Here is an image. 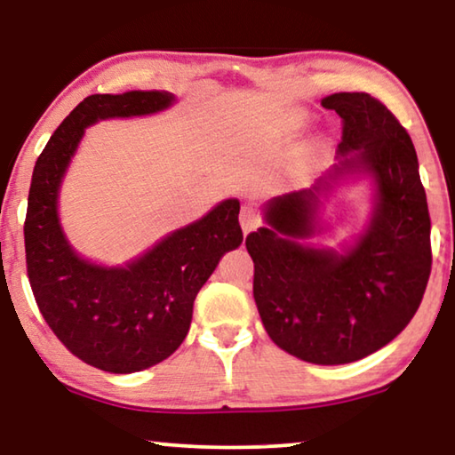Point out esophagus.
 <instances>
[{
  "label": "esophagus",
  "mask_w": 455,
  "mask_h": 455,
  "mask_svg": "<svg viewBox=\"0 0 455 455\" xmlns=\"http://www.w3.org/2000/svg\"><path fill=\"white\" fill-rule=\"evenodd\" d=\"M259 223H260V217L257 213V209L251 207V204H244L240 211V226H242V229H244V234L257 229Z\"/></svg>",
  "instance_id": "esophagus-1"
}]
</instances>
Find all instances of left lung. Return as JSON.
<instances>
[{
    "instance_id": "1",
    "label": "left lung",
    "mask_w": 455,
    "mask_h": 455,
    "mask_svg": "<svg viewBox=\"0 0 455 455\" xmlns=\"http://www.w3.org/2000/svg\"><path fill=\"white\" fill-rule=\"evenodd\" d=\"M323 108L341 117V164L377 182L371 226L346 254L300 244L315 232L316 190L267 204L246 235L254 263L252 294L265 331L291 356L346 364L381 350L419 310L431 275V217L412 139L400 120L366 92H335ZM357 153L347 157V153Z\"/></svg>"
}]
</instances>
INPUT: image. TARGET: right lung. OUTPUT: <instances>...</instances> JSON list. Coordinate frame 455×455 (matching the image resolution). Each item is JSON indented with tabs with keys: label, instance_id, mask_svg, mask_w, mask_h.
<instances>
[{
	"label": "right lung",
	"instance_id": "obj_1",
	"mask_svg": "<svg viewBox=\"0 0 455 455\" xmlns=\"http://www.w3.org/2000/svg\"><path fill=\"white\" fill-rule=\"evenodd\" d=\"M172 101L170 92L159 91L86 97L49 139L30 182L24 248L36 307L74 356L117 375L148 369L178 350L198 290L242 242L235 198L120 269L80 259L61 234L58 190L84 128L103 117L155 114Z\"/></svg>",
	"mask_w": 455,
	"mask_h": 455
}]
</instances>
